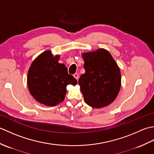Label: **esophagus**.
<instances>
[{
    "label": "esophagus",
    "instance_id": "1",
    "mask_svg": "<svg viewBox=\"0 0 154 154\" xmlns=\"http://www.w3.org/2000/svg\"><path fill=\"white\" fill-rule=\"evenodd\" d=\"M73 76H74V77L75 78V79H76L77 80H78V79H79V74L78 73H75L74 75H73Z\"/></svg>",
    "mask_w": 154,
    "mask_h": 154
}]
</instances>
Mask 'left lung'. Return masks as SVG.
Instances as JSON below:
<instances>
[{"label":"left lung","instance_id":"1","mask_svg":"<svg viewBox=\"0 0 154 154\" xmlns=\"http://www.w3.org/2000/svg\"><path fill=\"white\" fill-rule=\"evenodd\" d=\"M85 73L79 79L81 91L88 105L99 109L109 105L121 87L119 67L105 49L83 53Z\"/></svg>","mask_w":154,"mask_h":154}]
</instances>
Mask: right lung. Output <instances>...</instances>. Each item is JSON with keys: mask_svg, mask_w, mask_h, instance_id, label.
<instances>
[{"mask_svg": "<svg viewBox=\"0 0 154 154\" xmlns=\"http://www.w3.org/2000/svg\"><path fill=\"white\" fill-rule=\"evenodd\" d=\"M60 55L44 51L32 61L28 72L27 83L32 96L38 103L54 106L63 102L67 85H76L77 81L68 74L67 68L59 63Z\"/></svg>", "mask_w": 154, "mask_h": 154, "instance_id": "right-lung-1", "label": "right lung"}]
</instances>
